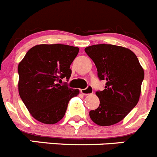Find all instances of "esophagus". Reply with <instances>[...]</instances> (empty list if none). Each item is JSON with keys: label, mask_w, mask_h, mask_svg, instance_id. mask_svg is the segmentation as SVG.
Instances as JSON below:
<instances>
[{"label": "esophagus", "mask_w": 157, "mask_h": 157, "mask_svg": "<svg viewBox=\"0 0 157 157\" xmlns=\"http://www.w3.org/2000/svg\"><path fill=\"white\" fill-rule=\"evenodd\" d=\"M80 92H82V94H83V95H90V94H92V92H93V89H92V86H88L86 89H80Z\"/></svg>", "instance_id": "obj_1"}]
</instances>
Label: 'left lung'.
I'll return each mask as SVG.
<instances>
[{
  "label": "left lung",
  "mask_w": 157,
  "mask_h": 157,
  "mask_svg": "<svg viewBox=\"0 0 157 157\" xmlns=\"http://www.w3.org/2000/svg\"><path fill=\"white\" fill-rule=\"evenodd\" d=\"M85 52L95 63L98 78L106 82L103 91L95 92L100 104L89 112V116L98 126L116 124L138 103L143 68L136 55L126 48L100 44L89 46Z\"/></svg>",
  "instance_id": "1"
}]
</instances>
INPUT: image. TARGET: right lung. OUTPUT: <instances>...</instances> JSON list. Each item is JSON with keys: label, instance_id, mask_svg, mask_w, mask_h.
Returning <instances> with one entry per match:
<instances>
[{"label": "right lung", "instance_id": "1", "mask_svg": "<svg viewBox=\"0 0 157 157\" xmlns=\"http://www.w3.org/2000/svg\"><path fill=\"white\" fill-rule=\"evenodd\" d=\"M79 48L66 44H38L19 63L18 92L29 113L44 124H55L64 117L69 100L78 89L68 87L70 65Z\"/></svg>", "mask_w": 157, "mask_h": 157}]
</instances>
